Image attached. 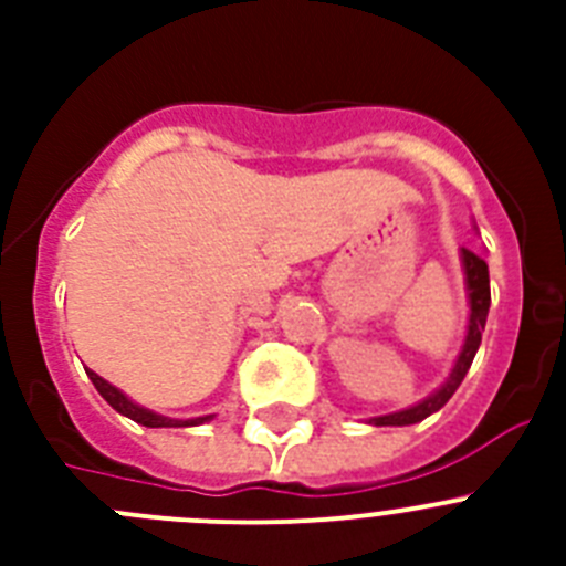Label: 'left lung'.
I'll return each instance as SVG.
<instances>
[{"label":"left lung","mask_w":566,"mask_h":566,"mask_svg":"<svg viewBox=\"0 0 566 566\" xmlns=\"http://www.w3.org/2000/svg\"><path fill=\"white\" fill-rule=\"evenodd\" d=\"M462 258V272H464V289H468V306H470V317H468V332H464V343L462 352H459L457 363H453L451 374L439 385L437 391L431 397H424L422 402L411 405V408H402V411L385 413V417H374L368 419L377 428H385V424H394V428H402V424H417L422 419H428L431 413H437L448 399L457 394V388L462 385L464 374H468L470 363L476 357L479 345H482V332L484 323H488V312H490V274H488V263H484L482 254L470 252V249H462L459 252Z\"/></svg>","instance_id":"8db88e82"}]
</instances>
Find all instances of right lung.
<instances>
[{"mask_svg": "<svg viewBox=\"0 0 566 566\" xmlns=\"http://www.w3.org/2000/svg\"><path fill=\"white\" fill-rule=\"evenodd\" d=\"M90 382L96 385V391L102 394L104 399H107L109 405H113L115 411L122 413V417L133 419V422L144 424V428H192V424H203L209 422L212 417H195V419H169V417H161V413L149 411V408H144V405L133 402V399L127 397L124 391H118L115 385H109L107 379L98 377L96 371H87Z\"/></svg>", "mask_w": 566, "mask_h": 566, "instance_id": "obj_1", "label": "right lung"}]
</instances>
